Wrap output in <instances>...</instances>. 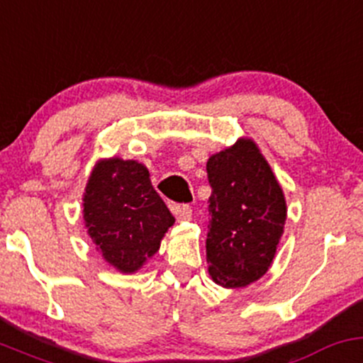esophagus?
<instances>
[{
    "instance_id": "obj_1",
    "label": "esophagus",
    "mask_w": 363,
    "mask_h": 363,
    "mask_svg": "<svg viewBox=\"0 0 363 363\" xmlns=\"http://www.w3.org/2000/svg\"><path fill=\"white\" fill-rule=\"evenodd\" d=\"M171 211H173V214L177 216L178 221H190V220H192V208H190V206L173 204V206H171Z\"/></svg>"
}]
</instances>
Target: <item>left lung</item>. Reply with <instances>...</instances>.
Listing matches in <instances>:
<instances>
[{
    "instance_id": "left-lung-1",
    "label": "left lung",
    "mask_w": 363,
    "mask_h": 363,
    "mask_svg": "<svg viewBox=\"0 0 363 363\" xmlns=\"http://www.w3.org/2000/svg\"><path fill=\"white\" fill-rule=\"evenodd\" d=\"M209 197L206 259L213 282L239 289L268 272L287 220L284 190L249 136L208 159Z\"/></svg>"
}]
</instances>
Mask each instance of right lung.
Listing matches in <instances>:
<instances>
[{"instance_id": "right-lung-1", "label": "right lung", "mask_w": 363, "mask_h": 363, "mask_svg": "<svg viewBox=\"0 0 363 363\" xmlns=\"http://www.w3.org/2000/svg\"><path fill=\"white\" fill-rule=\"evenodd\" d=\"M83 220L96 251L124 275L143 268L174 223L147 166L118 155L93 166L83 194Z\"/></svg>"}]
</instances>
